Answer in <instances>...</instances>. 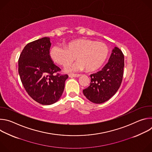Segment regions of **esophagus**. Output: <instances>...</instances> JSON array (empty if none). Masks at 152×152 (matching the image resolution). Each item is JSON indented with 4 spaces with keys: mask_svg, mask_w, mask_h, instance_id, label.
Segmentation results:
<instances>
[{
    "mask_svg": "<svg viewBox=\"0 0 152 152\" xmlns=\"http://www.w3.org/2000/svg\"><path fill=\"white\" fill-rule=\"evenodd\" d=\"M69 76L70 77H78L80 76V75H79V74H69Z\"/></svg>",
    "mask_w": 152,
    "mask_h": 152,
    "instance_id": "1",
    "label": "esophagus"
}]
</instances>
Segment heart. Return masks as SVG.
I'll use <instances>...</instances> for the list:
<instances>
[{"label":"heart","instance_id":"1","mask_svg":"<svg viewBox=\"0 0 152 152\" xmlns=\"http://www.w3.org/2000/svg\"><path fill=\"white\" fill-rule=\"evenodd\" d=\"M108 48L104 43L89 39H78L71 41L64 46H53L50 50V57L56 64L66 66L75 59L78 61L68 66L69 72L81 70L86 68L87 71L99 69L107 58Z\"/></svg>","mask_w":152,"mask_h":152}]
</instances>
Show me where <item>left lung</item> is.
<instances>
[{
	"instance_id": "1",
	"label": "left lung",
	"mask_w": 152,
	"mask_h": 152,
	"mask_svg": "<svg viewBox=\"0 0 152 152\" xmlns=\"http://www.w3.org/2000/svg\"><path fill=\"white\" fill-rule=\"evenodd\" d=\"M124 55L115 47L102 70L90 75L91 83L83 90L84 96L90 102L100 104L113 97L120 88L123 76Z\"/></svg>"
}]
</instances>
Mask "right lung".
Here are the masks:
<instances>
[{
  "instance_id": "add662e5",
  "label": "right lung",
  "mask_w": 152,
  "mask_h": 152,
  "mask_svg": "<svg viewBox=\"0 0 152 152\" xmlns=\"http://www.w3.org/2000/svg\"><path fill=\"white\" fill-rule=\"evenodd\" d=\"M50 38L43 37L28 44L18 59V73L28 94L37 102L49 105L61 97L67 75L61 71L50 57Z\"/></svg>"
}]
</instances>
